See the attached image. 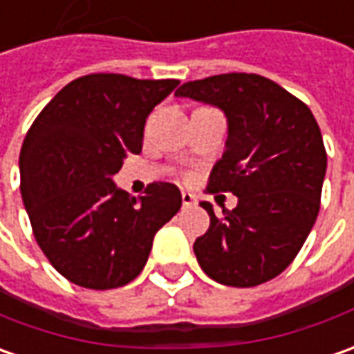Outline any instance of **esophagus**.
<instances>
[{"instance_id": "1", "label": "esophagus", "mask_w": 354, "mask_h": 354, "mask_svg": "<svg viewBox=\"0 0 354 354\" xmlns=\"http://www.w3.org/2000/svg\"><path fill=\"white\" fill-rule=\"evenodd\" d=\"M181 198H183V206H185V208H191V206L196 205V196H194L193 193H189V191H183Z\"/></svg>"}]
</instances>
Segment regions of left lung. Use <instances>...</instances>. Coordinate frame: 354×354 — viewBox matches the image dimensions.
I'll return each instance as SVG.
<instances>
[{
  "label": "left lung",
  "mask_w": 354,
  "mask_h": 354,
  "mask_svg": "<svg viewBox=\"0 0 354 354\" xmlns=\"http://www.w3.org/2000/svg\"><path fill=\"white\" fill-rule=\"evenodd\" d=\"M218 106L227 118L222 160L208 193L238 196L234 210L214 214L194 255L212 281L249 288L279 277L312 232L327 169L322 132L308 106L257 73H222L183 83L175 91Z\"/></svg>",
  "instance_id": "8db88e82"
}]
</instances>
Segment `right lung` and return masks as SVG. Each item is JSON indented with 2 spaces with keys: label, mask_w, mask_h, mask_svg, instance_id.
<instances>
[{
  "label": "right lung",
  "mask_w": 354,
  "mask_h": 354,
  "mask_svg": "<svg viewBox=\"0 0 354 354\" xmlns=\"http://www.w3.org/2000/svg\"><path fill=\"white\" fill-rule=\"evenodd\" d=\"M179 85L89 73L54 95L28 128L21 194L52 267L93 290L124 286L148 261L153 236L181 208L173 183H151L138 201L113 175L140 153L146 118Z\"/></svg>",
  "instance_id": "1"
}]
</instances>
